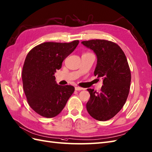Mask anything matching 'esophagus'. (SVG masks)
<instances>
[{
  "label": "esophagus",
  "instance_id": "34e87169",
  "mask_svg": "<svg viewBox=\"0 0 152 152\" xmlns=\"http://www.w3.org/2000/svg\"><path fill=\"white\" fill-rule=\"evenodd\" d=\"M84 89L82 87H75V90L76 91H82Z\"/></svg>",
  "mask_w": 152,
  "mask_h": 152
}]
</instances>
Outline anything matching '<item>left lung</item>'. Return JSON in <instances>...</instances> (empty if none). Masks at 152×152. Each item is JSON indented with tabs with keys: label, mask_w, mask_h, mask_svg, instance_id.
Masks as SVG:
<instances>
[{
	"label": "left lung",
	"mask_w": 152,
	"mask_h": 152,
	"mask_svg": "<svg viewBox=\"0 0 152 152\" xmlns=\"http://www.w3.org/2000/svg\"><path fill=\"white\" fill-rule=\"evenodd\" d=\"M82 44L96 55L94 75L103 80L99 93L87 89L90 99L86 104L87 110L97 121H107L121 110L128 96L131 72L128 61L121 48L113 42L93 39L82 41Z\"/></svg>",
	"instance_id": "left-lung-1"
}]
</instances>
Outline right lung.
<instances>
[{"label":"right lung","mask_w":152,"mask_h":152,"mask_svg":"<svg viewBox=\"0 0 152 152\" xmlns=\"http://www.w3.org/2000/svg\"><path fill=\"white\" fill-rule=\"evenodd\" d=\"M78 43V40L70 43L46 42L27 54L22 72L23 89L28 104L39 115L52 118L59 115L75 91L72 86L56 83L54 74Z\"/></svg>","instance_id":"obj_1"}]
</instances>
